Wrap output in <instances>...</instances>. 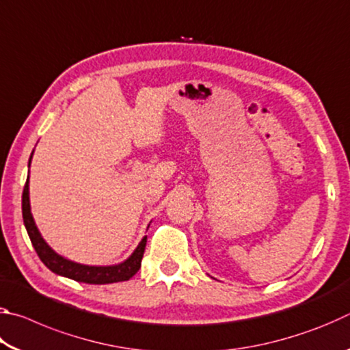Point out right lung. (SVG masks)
Segmentation results:
<instances>
[{
    "mask_svg": "<svg viewBox=\"0 0 350 350\" xmlns=\"http://www.w3.org/2000/svg\"><path fill=\"white\" fill-rule=\"evenodd\" d=\"M23 221H25L27 234L29 238H31V242L35 252L38 254V258L43 260V264L47 269L52 270L57 275L66 276L74 281L86 284H111L128 281L129 278H133L140 269L142 258H144L146 247V238L142 239L139 247L135 248L134 253L125 260V262L112 265V267H91V265H81L62 258L60 254H57L46 244L44 239L41 238L37 227H35L33 217L31 215V204H29V177L26 180L25 189H23Z\"/></svg>",
    "mask_w": 350,
    "mask_h": 350,
    "instance_id": "right-lung-1",
    "label": "right lung"
}]
</instances>
